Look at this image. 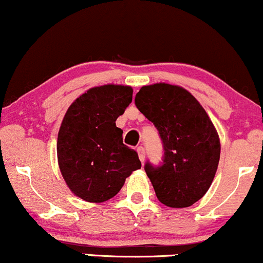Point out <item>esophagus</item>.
<instances>
[{
  "label": "esophagus",
  "mask_w": 263,
  "mask_h": 263,
  "mask_svg": "<svg viewBox=\"0 0 263 263\" xmlns=\"http://www.w3.org/2000/svg\"><path fill=\"white\" fill-rule=\"evenodd\" d=\"M137 153H138V157H140L141 162H144L145 152H144V148L142 147V145H138V147H137Z\"/></svg>",
  "instance_id": "obj_1"
}]
</instances>
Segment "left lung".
Returning <instances> with one entry per match:
<instances>
[{
	"label": "left lung",
	"instance_id": "8db88e82",
	"mask_svg": "<svg viewBox=\"0 0 263 263\" xmlns=\"http://www.w3.org/2000/svg\"><path fill=\"white\" fill-rule=\"evenodd\" d=\"M135 104L156 126L164 147L160 165H144L158 200L172 208L190 207L203 197L217 173L220 142L213 122L179 85H144Z\"/></svg>",
	"mask_w": 263,
	"mask_h": 263
}]
</instances>
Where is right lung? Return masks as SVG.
Here are the masks:
<instances>
[{
  "instance_id": "obj_1",
  "label": "right lung",
  "mask_w": 263,
  "mask_h": 263,
  "mask_svg": "<svg viewBox=\"0 0 263 263\" xmlns=\"http://www.w3.org/2000/svg\"><path fill=\"white\" fill-rule=\"evenodd\" d=\"M128 85L90 88L68 107L58 136V160L66 183L87 202L112 198L132 172L141 169L137 152L122 143L116 119L132 101Z\"/></svg>"
}]
</instances>
